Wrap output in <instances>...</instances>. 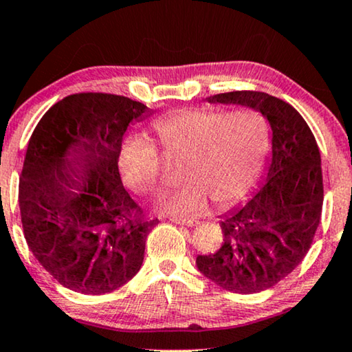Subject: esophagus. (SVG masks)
<instances>
[{
  "mask_svg": "<svg viewBox=\"0 0 352 352\" xmlns=\"http://www.w3.org/2000/svg\"><path fill=\"white\" fill-rule=\"evenodd\" d=\"M170 220L173 221V223H177V225H186V226H195V225H198V220H193V219L170 217Z\"/></svg>",
  "mask_w": 352,
  "mask_h": 352,
  "instance_id": "esophagus-1",
  "label": "esophagus"
}]
</instances>
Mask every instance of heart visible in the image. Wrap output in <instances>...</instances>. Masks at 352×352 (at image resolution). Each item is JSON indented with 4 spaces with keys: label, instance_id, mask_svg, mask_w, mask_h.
<instances>
[{
    "label": "heart",
    "instance_id": "b5f03b06",
    "mask_svg": "<svg viewBox=\"0 0 352 352\" xmlns=\"http://www.w3.org/2000/svg\"><path fill=\"white\" fill-rule=\"evenodd\" d=\"M154 131L165 148L190 153L187 184L164 193L157 201L165 212L181 215L201 212L210 198L220 208L244 198L256 181L269 144L267 122L253 111L188 108L160 118ZM120 166L137 193L151 195L159 188L160 153L151 140H129Z\"/></svg>",
    "mask_w": 352,
    "mask_h": 352
}]
</instances>
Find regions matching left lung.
I'll return each mask as SVG.
<instances>
[{
  "instance_id": "1",
  "label": "left lung",
  "mask_w": 352,
  "mask_h": 352,
  "mask_svg": "<svg viewBox=\"0 0 352 352\" xmlns=\"http://www.w3.org/2000/svg\"><path fill=\"white\" fill-rule=\"evenodd\" d=\"M209 102L255 108L272 127V162L255 197L220 221L223 242L197 266L231 293L253 294L293 272L310 248L322 210L321 155L300 113L261 91H231Z\"/></svg>"
}]
</instances>
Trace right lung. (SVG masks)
<instances>
[{"instance_id":"obj_1","label":"right lung","mask_w":352,"mask_h":352,"mask_svg":"<svg viewBox=\"0 0 352 352\" xmlns=\"http://www.w3.org/2000/svg\"><path fill=\"white\" fill-rule=\"evenodd\" d=\"M144 104L108 93H77L37 122L19 184L23 234L32 255L66 288L105 294L142 267L159 223L131 198L120 168L122 137Z\"/></svg>"}]
</instances>
